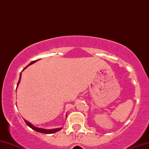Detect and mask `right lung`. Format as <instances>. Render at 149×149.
Instances as JSON below:
<instances>
[{
	"label": "right lung",
	"mask_w": 149,
	"mask_h": 149,
	"mask_svg": "<svg viewBox=\"0 0 149 149\" xmlns=\"http://www.w3.org/2000/svg\"><path fill=\"white\" fill-rule=\"evenodd\" d=\"M38 60H34V61L30 62V63H29V64H28V65L26 66V67H25V68H24V69H23V70H25V68H26L28 66H29V65H31V64H32L35 63L36 62L38 61ZM21 78V73H20V77H19V81H18V83H17V87H18L19 83H20ZM25 120V123H26V124L28 126L30 127V128L33 129V130L37 131V132H38L44 133V134H54V133L58 132V131L60 130H61V129H62V128H54V129H50V130H48V129H44V128H37V127L33 126V125H32V124H31V123H29V122L26 121V120Z\"/></svg>",
	"instance_id": "1"
}]
</instances>
